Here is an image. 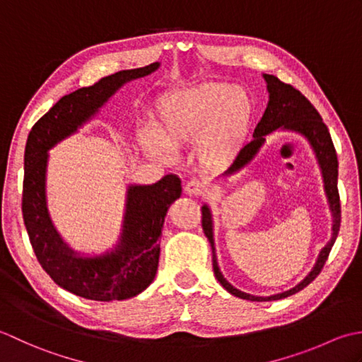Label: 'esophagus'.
Segmentation results:
<instances>
[{"instance_id":"esophagus-1","label":"esophagus","mask_w":362,"mask_h":362,"mask_svg":"<svg viewBox=\"0 0 362 362\" xmlns=\"http://www.w3.org/2000/svg\"><path fill=\"white\" fill-rule=\"evenodd\" d=\"M204 190V186L197 180H190L186 182V186H184V192H186L187 195L190 197H197V195H202Z\"/></svg>"}]
</instances>
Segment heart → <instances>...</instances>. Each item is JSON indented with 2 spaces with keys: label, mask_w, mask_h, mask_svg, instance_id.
<instances>
[{
  "label": "heart",
  "mask_w": 362,
  "mask_h": 362,
  "mask_svg": "<svg viewBox=\"0 0 362 362\" xmlns=\"http://www.w3.org/2000/svg\"><path fill=\"white\" fill-rule=\"evenodd\" d=\"M253 114L248 92L239 86L203 83L158 101L153 129L140 144L153 158L173 160L176 150L197 142V156L208 168L226 164L247 134Z\"/></svg>",
  "instance_id": "1"
}]
</instances>
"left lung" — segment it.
<instances>
[{
    "label": "left lung",
    "instance_id": "8db88e82",
    "mask_svg": "<svg viewBox=\"0 0 362 362\" xmlns=\"http://www.w3.org/2000/svg\"><path fill=\"white\" fill-rule=\"evenodd\" d=\"M262 78L265 79L267 92H269L267 107H265V112L262 115L261 122L257 123V127L255 128L252 142H248L245 146H243V148L239 151L238 158H235V160L230 165V168L225 170L222 175L231 176L234 173L240 172L245 165H248L262 148V145L265 144V136L272 134L274 131L295 132V134H298L308 140V144L311 145V148L315 154L317 164H319L320 172H322L323 189H325L331 217H333V226H331V239L327 242V245L320 250L314 267L297 286L291 287L289 291L267 295V297H257V295H252V293L235 289L231 283H228V279L222 275V272H220L217 255H216V245H214L212 212H211L209 204L204 203L202 206V214H203L202 225H203L204 235L208 238L211 243L214 275H216L217 281L222 284L231 295H234V297H239L243 300H252V301L281 300L306 287L317 275L320 274L323 264H325L331 248H333L336 242V238L339 234V226H341V202H339V192H337L339 164H337V154L334 150L333 140H331L327 124L323 123L320 114L317 112V109L311 105V103H309V100L305 97V95H301L300 90H297V88H293L289 84H284L283 81H279L274 75H267V73H264Z\"/></svg>",
    "mask_w": 362,
    "mask_h": 362
}]
</instances>
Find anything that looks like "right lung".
I'll list each match as a JSON object with an SVG mask.
<instances>
[{"label":"right lung","mask_w":362,"mask_h":362,"mask_svg":"<svg viewBox=\"0 0 362 362\" xmlns=\"http://www.w3.org/2000/svg\"><path fill=\"white\" fill-rule=\"evenodd\" d=\"M159 65L153 62L142 69L122 70L65 95L28 136L21 209L29 240L37 261L51 279L78 297L97 301L127 300L153 283L159 264L162 226L170 204L181 197V180L170 173L154 184H129L119 240L107 252L90 256L73 250L49 217L48 151L90 122L120 87L148 76Z\"/></svg>","instance_id":"add662e5"}]
</instances>
